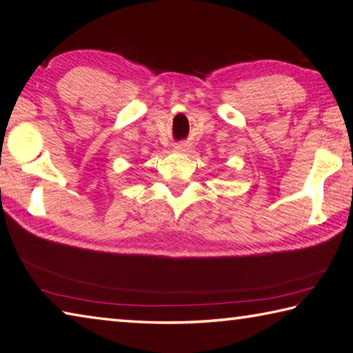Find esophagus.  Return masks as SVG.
I'll return each mask as SVG.
<instances>
[{
	"mask_svg": "<svg viewBox=\"0 0 353 353\" xmlns=\"http://www.w3.org/2000/svg\"><path fill=\"white\" fill-rule=\"evenodd\" d=\"M176 151L177 152H187L188 149H190V146L188 145H185V143H179V145H176Z\"/></svg>",
	"mask_w": 353,
	"mask_h": 353,
	"instance_id": "esophagus-1",
	"label": "esophagus"
}]
</instances>
